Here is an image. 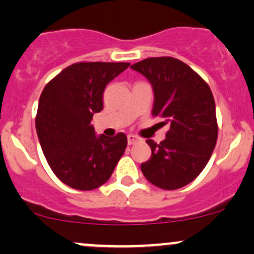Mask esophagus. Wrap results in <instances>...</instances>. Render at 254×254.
Segmentation results:
<instances>
[{
	"mask_svg": "<svg viewBox=\"0 0 254 254\" xmlns=\"http://www.w3.org/2000/svg\"><path fill=\"white\" fill-rule=\"evenodd\" d=\"M137 141H138V137H136L135 135H131V133H130V135H127V143L129 144L136 143Z\"/></svg>",
	"mask_w": 254,
	"mask_h": 254,
	"instance_id": "34e87169",
	"label": "esophagus"
}]
</instances>
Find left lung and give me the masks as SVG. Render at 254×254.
<instances>
[{"label": "left lung", "mask_w": 254, "mask_h": 254, "mask_svg": "<svg viewBox=\"0 0 254 254\" xmlns=\"http://www.w3.org/2000/svg\"><path fill=\"white\" fill-rule=\"evenodd\" d=\"M132 69L147 78L154 93L152 114L170 125L166 138L152 149L141 171L152 185L166 190L182 188L204 170L218 135L216 105L210 86L183 61L149 58Z\"/></svg>", "instance_id": "1"}]
</instances>
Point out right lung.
<instances>
[{
    "instance_id": "1",
    "label": "right lung",
    "mask_w": 254,
    "mask_h": 254,
    "mask_svg": "<svg viewBox=\"0 0 254 254\" xmlns=\"http://www.w3.org/2000/svg\"><path fill=\"white\" fill-rule=\"evenodd\" d=\"M129 66L127 63L73 64L42 91L36 117L38 140L50 169L71 188H99L124 154L125 133L97 136L91 119L104 108L106 85Z\"/></svg>"
}]
</instances>
